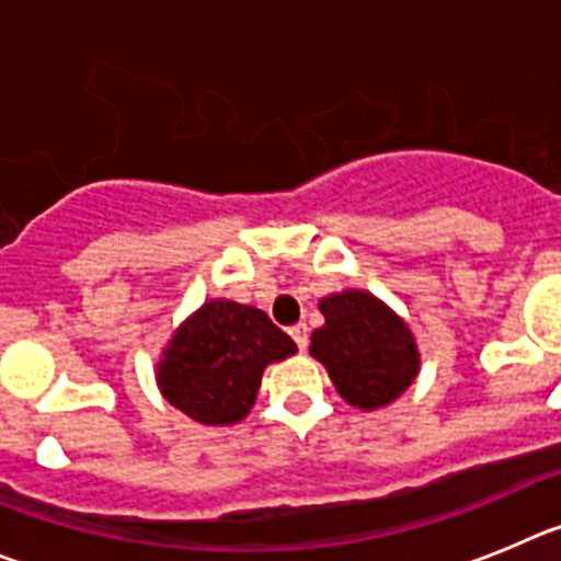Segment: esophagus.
Wrapping results in <instances>:
<instances>
[{
    "label": "esophagus",
    "instance_id": "34e87169",
    "mask_svg": "<svg viewBox=\"0 0 561 561\" xmlns=\"http://www.w3.org/2000/svg\"><path fill=\"white\" fill-rule=\"evenodd\" d=\"M290 337L296 341V346H299L301 352L307 350V343H310V335H307V324H296L290 330Z\"/></svg>",
    "mask_w": 561,
    "mask_h": 561
}]
</instances>
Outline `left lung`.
Masks as SVG:
<instances>
[{
	"mask_svg": "<svg viewBox=\"0 0 561 561\" xmlns=\"http://www.w3.org/2000/svg\"><path fill=\"white\" fill-rule=\"evenodd\" d=\"M324 327L312 332L310 355L321 360L350 405L375 411L405 391L419 371L416 343L400 316L371 293L346 290L321 299Z\"/></svg>",
	"mask_w": 561,
	"mask_h": 561,
	"instance_id": "obj_1",
	"label": "left lung"
}]
</instances>
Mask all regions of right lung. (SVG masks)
I'll return each mask as SVG.
<instances>
[{
    "label": "right lung",
    "mask_w": 561,
    "mask_h": 561,
    "mask_svg": "<svg viewBox=\"0 0 561 561\" xmlns=\"http://www.w3.org/2000/svg\"><path fill=\"white\" fill-rule=\"evenodd\" d=\"M293 352L290 335L256 307L206 301L170 341L159 386L201 425H231L254 405L265 366Z\"/></svg>",
    "instance_id": "obj_1"
}]
</instances>
